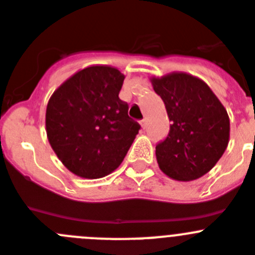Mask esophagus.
<instances>
[{
	"label": "esophagus",
	"mask_w": 255,
	"mask_h": 255,
	"mask_svg": "<svg viewBox=\"0 0 255 255\" xmlns=\"http://www.w3.org/2000/svg\"><path fill=\"white\" fill-rule=\"evenodd\" d=\"M140 124H141V126H143V129H145V128H146V119H143V120L140 121Z\"/></svg>",
	"instance_id": "1"
}]
</instances>
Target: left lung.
Instances as JSON below:
<instances>
[{"label": "left lung", "mask_w": 255, "mask_h": 255, "mask_svg": "<svg viewBox=\"0 0 255 255\" xmlns=\"http://www.w3.org/2000/svg\"><path fill=\"white\" fill-rule=\"evenodd\" d=\"M165 105L170 128L156 144L160 169L177 181H192L212 169L229 143L230 121L225 107L202 79L187 73L151 78Z\"/></svg>", "instance_id": "left-lung-1"}]
</instances>
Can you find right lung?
<instances>
[{"label":"right lung","mask_w":255,"mask_h":255,"mask_svg":"<svg viewBox=\"0 0 255 255\" xmlns=\"http://www.w3.org/2000/svg\"><path fill=\"white\" fill-rule=\"evenodd\" d=\"M124 74L92 65L59 86L46 106L49 143L63 164L83 178H101L125 158L140 125L119 99Z\"/></svg>","instance_id":"right-lung-1"}]
</instances>
